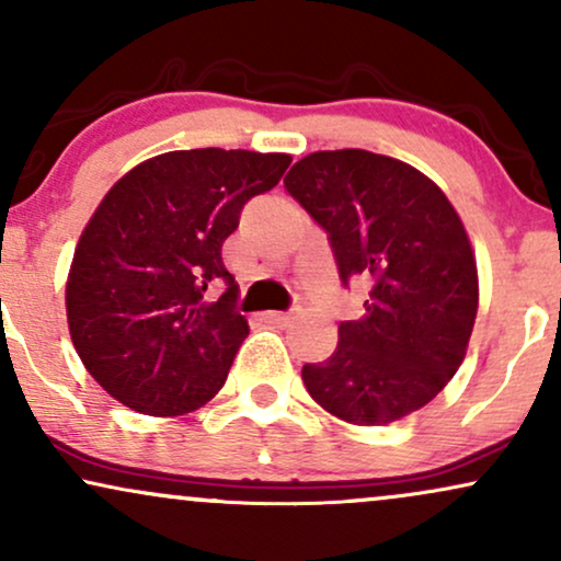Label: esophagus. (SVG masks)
Listing matches in <instances>:
<instances>
[{"instance_id":"1","label":"esophagus","mask_w":561,"mask_h":561,"mask_svg":"<svg viewBox=\"0 0 561 561\" xmlns=\"http://www.w3.org/2000/svg\"><path fill=\"white\" fill-rule=\"evenodd\" d=\"M268 323H276V327H287L289 321H293V313H282V310H268L266 316H263Z\"/></svg>"}]
</instances>
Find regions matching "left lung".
<instances>
[{
    "label": "left lung",
    "instance_id": "8db88e82",
    "mask_svg": "<svg viewBox=\"0 0 561 561\" xmlns=\"http://www.w3.org/2000/svg\"><path fill=\"white\" fill-rule=\"evenodd\" d=\"M285 187L329 234L342 285H370L366 316L342 321L334 353L302 366L308 394L355 426L415 413L457 374L476 323L460 216L415 167L360 148L310 153Z\"/></svg>",
    "mask_w": 561,
    "mask_h": 561
}]
</instances>
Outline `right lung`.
I'll use <instances>...</instances> for the list:
<instances>
[{
	"instance_id": "right-lung-1",
	"label": "right lung",
	"mask_w": 561,
	"mask_h": 561,
	"mask_svg": "<svg viewBox=\"0 0 561 561\" xmlns=\"http://www.w3.org/2000/svg\"><path fill=\"white\" fill-rule=\"evenodd\" d=\"M287 153L193 148L138 164L104 195L67 276V323L88 374L146 415H182L225 383L248 336L221 245ZM226 293L210 300V289Z\"/></svg>"
}]
</instances>
